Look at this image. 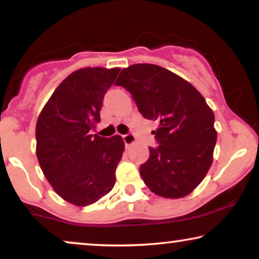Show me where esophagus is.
<instances>
[{"label": "esophagus", "mask_w": 259, "mask_h": 259, "mask_svg": "<svg viewBox=\"0 0 259 259\" xmlns=\"http://www.w3.org/2000/svg\"><path fill=\"white\" fill-rule=\"evenodd\" d=\"M122 139H123V141H125L126 147L131 146V145H133L134 143H136V137H134L132 133H127V134H125V136H122Z\"/></svg>", "instance_id": "obj_1"}]
</instances>
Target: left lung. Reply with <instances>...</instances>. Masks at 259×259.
Instances as JSON below:
<instances>
[{"label":"left lung","mask_w":259,"mask_h":259,"mask_svg":"<svg viewBox=\"0 0 259 259\" xmlns=\"http://www.w3.org/2000/svg\"><path fill=\"white\" fill-rule=\"evenodd\" d=\"M132 94L145 119L157 120V147L140 166L148 189L164 198L190 194L206 176L217 141L214 114L203 95L171 70L152 63L123 68L115 81Z\"/></svg>","instance_id":"8db88e82"}]
</instances>
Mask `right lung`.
<instances>
[{
	"instance_id": "1",
	"label": "right lung",
	"mask_w": 259,
	"mask_h": 259,
	"mask_svg": "<svg viewBox=\"0 0 259 259\" xmlns=\"http://www.w3.org/2000/svg\"><path fill=\"white\" fill-rule=\"evenodd\" d=\"M120 68L87 67L69 74L49 98L36 122V155L42 172L62 199L77 206L113 189L125 143L120 136L90 133L100 122L104 95Z\"/></svg>"
}]
</instances>
